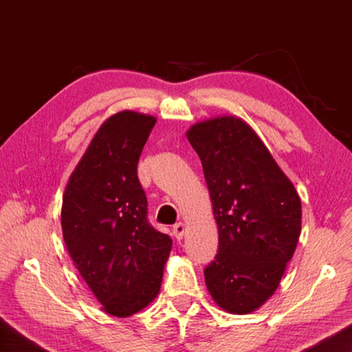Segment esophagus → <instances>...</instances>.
Wrapping results in <instances>:
<instances>
[{
  "instance_id": "34e87169",
  "label": "esophagus",
  "mask_w": 352,
  "mask_h": 352,
  "mask_svg": "<svg viewBox=\"0 0 352 352\" xmlns=\"http://www.w3.org/2000/svg\"><path fill=\"white\" fill-rule=\"evenodd\" d=\"M184 231H186V226H184L183 222H178L174 225V228H172V233H174L175 239L177 241H182L183 236H184Z\"/></svg>"
}]
</instances>
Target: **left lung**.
<instances>
[{
    "mask_svg": "<svg viewBox=\"0 0 352 352\" xmlns=\"http://www.w3.org/2000/svg\"><path fill=\"white\" fill-rule=\"evenodd\" d=\"M219 228V252L205 267L212 300L250 314L276 290L301 233V200L269 148L239 118L190 127Z\"/></svg>",
    "mask_w": 352,
    "mask_h": 352,
    "instance_id": "8db88e82",
    "label": "left lung"
}]
</instances>
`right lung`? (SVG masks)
Instances as JSON below:
<instances>
[{
	"mask_svg": "<svg viewBox=\"0 0 352 352\" xmlns=\"http://www.w3.org/2000/svg\"><path fill=\"white\" fill-rule=\"evenodd\" d=\"M157 119L119 111L94 135L63 195L68 253L104 311L130 317L157 296L172 239L148 223L138 172Z\"/></svg>",
	"mask_w": 352,
	"mask_h": 352,
	"instance_id": "add662e5",
	"label": "right lung"
}]
</instances>
